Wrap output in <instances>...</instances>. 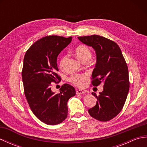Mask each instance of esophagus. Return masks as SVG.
I'll return each mask as SVG.
<instances>
[{
    "instance_id": "34e87169",
    "label": "esophagus",
    "mask_w": 147,
    "mask_h": 147,
    "mask_svg": "<svg viewBox=\"0 0 147 147\" xmlns=\"http://www.w3.org/2000/svg\"><path fill=\"white\" fill-rule=\"evenodd\" d=\"M85 93V92L83 91V90H78L76 91V94L77 95H81V94H83V93Z\"/></svg>"
}]
</instances>
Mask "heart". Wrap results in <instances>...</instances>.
Listing matches in <instances>:
<instances>
[{
	"instance_id": "heart-1",
	"label": "heart",
	"mask_w": 147,
	"mask_h": 147,
	"mask_svg": "<svg viewBox=\"0 0 147 147\" xmlns=\"http://www.w3.org/2000/svg\"><path fill=\"white\" fill-rule=\"evenodd\" d=\"M75 54L77 57L83 62L89 60L90 57H91V51H90V49L84 45H80L77 47L75 49ZM67 59V55H64L61 58L60 61V64H59L61 67L64 66ZM86 78V74H73V75H71L69 77V81L74 85L78 86H82Z\"/></svg>"
}]
</instances>
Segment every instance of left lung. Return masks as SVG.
Here are the masks:
<instances>
[{"label": "left lung", "mask_w": 147, "mask_h": 147, "mask_svg": "<svg viewBox=\"0 0 147 147\" xmlns=\"http://www.w3.org/2000/svg\"><path fill=\"white\" fill-rule=\"evenodd\" d=\"M78 38L96 52L92 85L97 86L104 83V90L98 95L92 93L97 102L88 113L100 121H110L121 111L129 92L128 68L125 59L119 47L112 40L96 35Z\"/></svg>", "instance_id": "8db88e82"}]
</instances>
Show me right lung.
<instances>
[{"label": "right lung", "mask_w": 147, "mask_h": 147, "mask_svg": "<svg viewBox=\"0 0 147 147\" xmlns=\"http://www.w3.org/2000/svg\"><path fill=\"white\" fill-rule=\"evenodd\" d=\"M71 40V36H47L34 43L24 55L22 70L24 94L33 113L49 125L65 119L68 100L76 95L75 89L68 84L61 86L59 93L51 90V83L61 81L57 74V56Z\"/></svg>", "instance_id": "right-lung-1"}]
</instances>
